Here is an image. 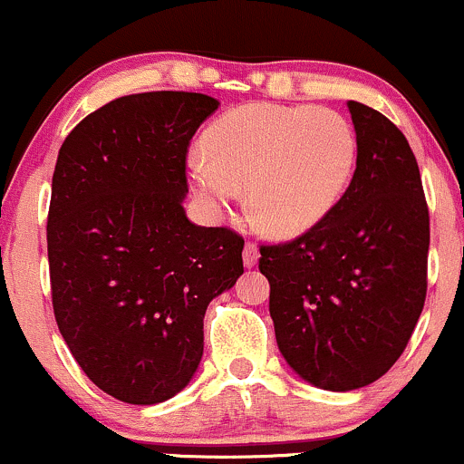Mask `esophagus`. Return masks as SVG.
I'll list each match as a JSON object with an SVG mask.
<instances>
[{
  "label": "esophagus",
  "mask_w": 464,
  "mask_h": 464,
  "mask_svg": "<svg viewBox=\"0 0 464 464\" xmlns=\"http://www.w3.org/2000/svg\"><path fill=\"white\" fill-rule=\"evenodd\" d=\"M258 263V247L254 243H246L243 247V266L246 267H254Z\"/></svg>",
  "instance_id": "1"
}]
</instances>
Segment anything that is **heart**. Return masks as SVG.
I'll return each instance as SVG.
<instances>
[{
	"label": "heart",
	"mask_w": 464,
	"mask_h": 464,
	"mask_svg": "<svg viewBox=\"0 0 464 464\" xmlns=\"http://www.w3.org/2000/svg\"><path fill=\"white\" fill-rule=\"evenodd\" d=\"M206 157L190 177L214 217L230 212L246 188L247 206L276 237L307 232L350 188L356 134L332 108L256 102L223 114L203 137Z\"/></svg>",
	"instance_id": "heart-1"
}]
</instances>
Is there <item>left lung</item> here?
I'll return each mask as SVG.
<instances>
[{"mask_svg": "<svg viewBox=\"0 0 464 464\" xmlns=\"http://www.w3.org/2000/svg\"><path fill=\"white\" fill-rule=\"evenodd\" d=\"M356 170L336 208L305 234L261 246L278 350L303 381L352 392L390 372L427 294L430 210L405 134L347 102Z\"/></svg>", "mask_w": 464, "mask_h": 464, "instance_id": "obj_1", "label": "left lung"}]
</instances>
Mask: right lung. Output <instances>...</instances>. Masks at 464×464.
Listing matches in <instances>:
<instances>
[{
    "mask_svg": "<svg viewBox=\"0 0 464 464\" xmlns=\"http://www.w3.org/2000/svg\"><path fill=\"white\" fill-rule=\"evenodd\" d=\"M217 108L201 92L119 97L72 128L54 166V318L83 373L130 405L192 381L208 305L243 274V238L183 210L188 146Z\"/></svg>",
    "mask_w": 464,
    "mask_h": 464,
    "instance_id": "obj_1",
    "label": "right lung"
}]
</instances>
